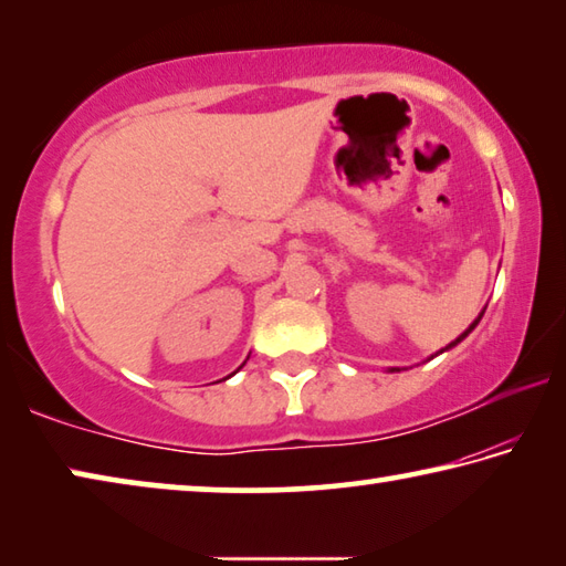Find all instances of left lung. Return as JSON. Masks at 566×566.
<instances>
[{"label":"left lung","mask_w":566,"mask_h":566,"mask_svg":"<svg viewBox=\"0 0 566 566\" xmlns=\"http://www.w3.org/2000/svg\"><path fill=\"white\" fill-rule=\"evenodd\" d=\"M482 314H484V312H482ZM482 314H479V317H476V319H474V324H472V327H469V329H467V332H464V334H462V337H459V339H454V342H452V344H449V347H454V344H459V342H462V339H464V337H467V334H469V332H472V329H474V327H476V324H479V319H482Z\"/></svg>","instance_id":"1"}]
</instances>
